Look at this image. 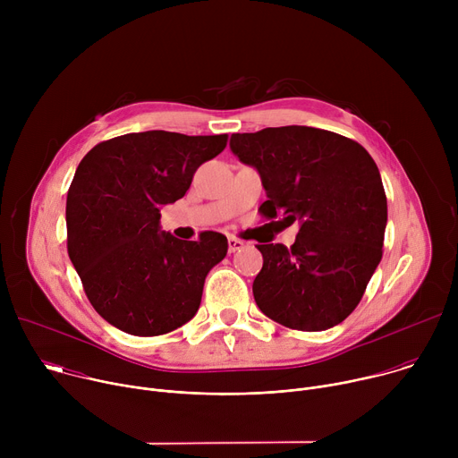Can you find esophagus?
<instances>
[{
    "label": "esophagus",
    "instance_id": "obj_1",
    "mask_svg": "<svg viewBox=\"0 0 458 458\" xmlns=\"http://www.w3.org/2000/svg\"><path fill=\"white\" fill-rule=\"evenodd\" d=\"M242 246H244L242 241H239V239H235V237H228V251H230V253L239 251Z\"/></svg>",
    "mask_w": 458,
    "mask_h": 458
}]
</instances>
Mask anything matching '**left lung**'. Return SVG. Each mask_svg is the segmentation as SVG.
I'll return each instance as SVG.
<instances>
[{
    "label": "left lung",
    "mask_w": 458,
    "mask_h": 458,
    "mask_svg": "<svg viewBox=\"0 0 458 458\" xmlns=\"http://www.w3.org/2000/svg\"><path fill=\"white\" fill-rule=\"evenodd\" d=\"M230 150L267 190L260 214L299 225L292 248L257 244L259 310L293 330L334 328L355 310L382 259L387 203L375 161L348 138L299 124L233 134Z\"/></svg>",
    "instance_id": "obj_1"
}]
</instances>
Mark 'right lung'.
Segmentation results:
<instances>
[{
  "label": "right lung",
  "mask_w": 458,
  "mask_h": 458,
  "mask_svg": "<svg viewBox=\"0 0 458 458\" xmlns=\"http://www.w3.org/2000/svg\"><path fill=\"white\" fill-rule=\"evenodd\" d=\"M226 140L148 130L103 141L81 159L67 195L69 257L90 304L117 330L161 335L198 313L228 241L217 232L181 241L159 219Z\"/></svg>",
  "instance_id": "add662e5"
}]
</instances>
